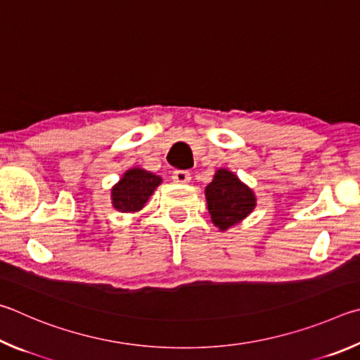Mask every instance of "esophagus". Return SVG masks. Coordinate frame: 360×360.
Wrapping results in <instances>:
<instances>
[{
  "mask_svg": "<svg viewBox=\"0 0 360 360\" xmlns=\"http://www.w3.org/2000/svg\"><path fill=\"white\" fill-rule=\"evenodd\" d=\"M172 179L174 181H176V184H190L191 174L188 172V170H174Z\"/></svg>",
  "mask_w": 360,
  "mask_h": 360,
  "instance_id": "esophagus-1",
  "label": "esophagus"
}]
</instances>
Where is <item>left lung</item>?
Wrapping results in <instances>:
<instances>
[{"label":"left lung","mask_w":360,"mask_h":360,"mask_svg":"<svg viewBox=\"0 0 360 360\" xmlns=\"http://www.w3.org/2000/svg\"><path fill=\"white\" fill-rule=\"evenodd\" d=\"M205 199L213 224L221 231L240 223L256 207L251 188L228 169H218L212 184L205 186Z\"/></svg>","instance_id":"1"}]
</instances>
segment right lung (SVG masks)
Masks as SVG:
<instances>
[{
	"mask_svg": "<svg viewBox=\"0 0 360 360\" xmlns=\"http://www.w3.org/2000/svg\"><path fill=\"white\" fill-rule=\"evenodd\" d=\"M162 179L153 172L132 167L126 170L118 184L112 188V205L122 213H134L147 204L148 198L153 194Z\"/></svg>",
	"mask_w": 360,
	"mask_h": 360,
	"instance_id": "1",
	"label": "right lung"
}]
</instances>
